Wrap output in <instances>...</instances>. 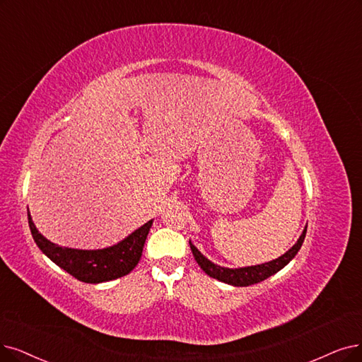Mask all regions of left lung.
<instances>
[{
    "label": "left lung",
    "instance_id": "left-lung-1",
    "mask_svg": "<svg viewBox=\"0 0 362 362\" xmlns=\"http://www.w3.org/2000/svg\"><path fill=\"white\" fill-rule=\"evenodd\" d=\"M306 230H308V224H306L305 230H303L300 238L297 239V242L281 257L272 259V262L263 263V264L247 266V267L230 269V267H223V266L215 264L194 247L192 240H190V248H192V252L194 255V259L197 262V264L200 266L202 270L208 274V276H211L214 279H218L224 284L233 285V286H248V285H254V284H258V282L270 278L272 274L278 273L281 269H284L288 263H290L301 248L303 240H305V238H306Z\"/></svg>",
    "mask_w": 362,
    "mask_h": 362
}]
</instances>
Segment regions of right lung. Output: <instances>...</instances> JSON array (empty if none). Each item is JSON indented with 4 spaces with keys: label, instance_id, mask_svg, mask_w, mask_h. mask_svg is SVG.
Masks as SVG:
<instances>
[{
    "label": "right lung",
    "instance_id": "obj_1",
    "mask_svg": "<svg viewBox=\"0 0 362 362\" xmlns=\"http://www.w3.org/2000/svg\"><path fill=\"white\" fill-rule=\"evenodd\" d=\"M28 223L37 247L54 264L86 284H100L114 281L131 273L141 259L144 243L153 226V220L141 226L123 240L103 250L64 248L42 236L35 227L28 209Z\"/></svg>",
    "mask_w": 362,
    "mask_h": 362
}]
</instances>
